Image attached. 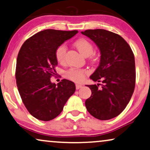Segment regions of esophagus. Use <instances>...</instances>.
<instances>
[{"label":"esophagus","instance_id":"obj_1","mask_svg":"<svg viewBox=\"0 0 150 150\" xmlns=\"http://www.w3.org/2000/svg\"><path fill=\"white\" fill-rule=\"evenodd\" d=\"M82 87V85H80V84H76V89H79L80 88Z\"/></svg>","mask_w":150,"mask_h":150}]
</instances>
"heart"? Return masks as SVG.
<instances>
[{
    "label": "heart",
    "instance_id": "b5f03b06",
    "mask_svg": "<svg viewBox=\"0 0 150 150\" xmlns=\"http://www.w3.org/2000/svg\"><path fill=\"white\" fill-rule=\"evenodd\" d=\"M74 46L79 52L85 57L91 55L93 52V47L91 43L87 40L84 38L79 39L74 43ZM67 47L65 44L59 46L55 51V57L57 61L59 63H64L65 59V53H66ZM87 74V70L85 69L70 68L65 71V76L67 79L75 82L83 81L85 79V74Z\"/></svg>",
    "mask_w": 150,
    "mask_h": 150
}]
</instances>
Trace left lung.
<instances>
[{"label":"left lung","mask_w":150,"mask_h":150,"mask_svg":"<svg viewBox=\"0 0 150 150\" xmlns=\"http://www.w3.org/2000/svg\"><path fill=\"white\" fill-rule=\"evenodd\" d=\"M81 33L95 42L101 54L99 66L90 79L102 84L87 85L91 96L86 100V108L96 119L110 120L125 109L134 92V54L126 40L118 34L104 29L86 30Z\"/></svg>","instance_id":"1"}]
</instances>
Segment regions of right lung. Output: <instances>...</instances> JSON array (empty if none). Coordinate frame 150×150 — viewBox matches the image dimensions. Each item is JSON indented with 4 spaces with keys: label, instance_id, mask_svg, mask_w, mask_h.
Masks as SVG:
<instances>
[{
    "label": "right lung",
    "instance_id": "obj_1",
    "mask_svg": "<svg viewBox=\"0 0 150 150\" xmlns=\"http://www.w3.org/2000/svg\"><path fill=\"white\" fill-rule=\"evenodd\" d=\"M77 33L44 30L26 40L19 51L16 69L18 91L26 109L39 120L46 122L58 116L74 93L73 82L63 79L56 85L50 78L57 74V48Z\"/></svg>",
    "mask_w": 150,
    "mask_h": 150
}]
</instances>
